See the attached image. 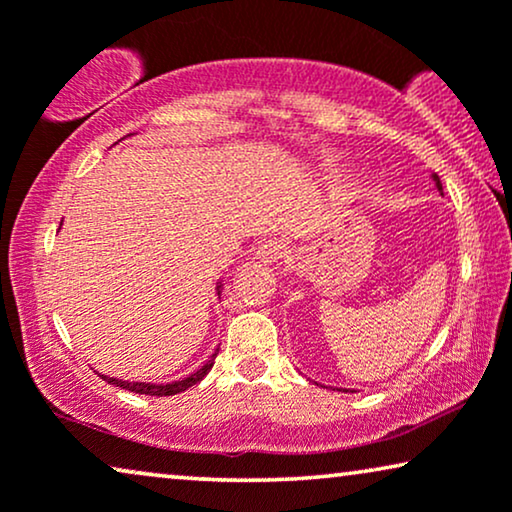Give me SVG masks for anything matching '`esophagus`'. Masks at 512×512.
Here are the masks:
<instances>
[{
	"label": "esophagus",
	"mask_w": 512,
	"mask_h": 512,
	"mask_svg": "<svg viewBox=\"0 0 512 512\" xmlns=\"http://www.w3.org/2000/svg\"><path fill=\"white\" fill-rule=\"evenodd\" d=\"M256 256L261 258L263 263H277L286 256V244L282 240H268V242H263L261 247H258Z\"/></svg>",
	"instance_id": "esophagus-1"
}]
</instances>
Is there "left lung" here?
Instances as JSON below:
<instances>
[{"label": "left lung", "instance_id": "8db88e82", "mask_svg": "<svg viewBox=\"0 0 512 512\" xmlns=\"http://www.w3.org/2000/svg\"><path fill=\"white\" fill-rule=\"evenodd\" d=\"M433 181H436V186H438V191L443 193V184H440V179H438V174H433Z\"/></svg>", "mask_w": 512, "mask_h": 512}]
</instances>
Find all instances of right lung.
<instances>
[{
    "label": "right lung",
    "mask_w": 512,
    "mask_h": 512,
    "mask_svg": "<svg viewBox=\"0 0 512 512\" xmlns=\"http://www.w3.org/2000/svg\"><path fill=\"white\" fill-rule=\"evenodd\" d=\"M219 286H216V293L221 296V282H216ZM216 354H212V359H209L205 366H202L200 370H195V373H191L188 377H184V380H177V382H170V384H153V382H125V380H116V377H107V375H100L102 380H107L109 384H116V387L121 389H128V391H135V394H146V396H174V394H181V391H186L188 387H193V384H198L202 377H205L209 370H212L214 366V359Z\"/></svg>",
    "instance_id": "obj_1"
}]
</instances>
